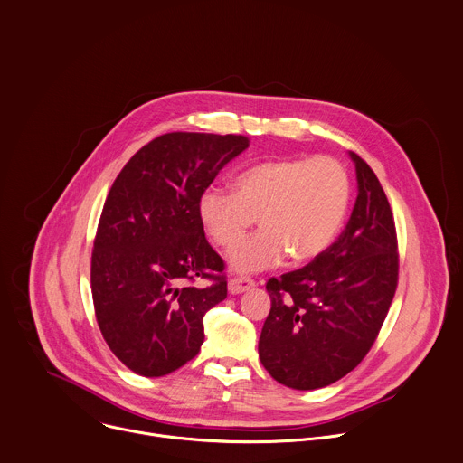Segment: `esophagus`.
<instances>
[{
	"label": "esophagus",
	"mask_w": 463,
	"mask_h": 463,
	"mask_svg": "<svg viewBox=\"0 0 463 463\" xmlns=\"http://www.w3.org/2000/svg\"><path fill=\"white\" fill-rule=\"evenodd\" d=\"M252 287H254V281L250 278H245V276H238V278L229 279V292L231 294H241V292H245Z\"/></svg>",
	"instance_id": "obj_1"
}]
</instances>
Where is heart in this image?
Returning <instances> with one entry per match:
<instances>
[{
	"label": "heart",
	"mask_w": 463,
	"mask_h": 463,
	"mask_svg": "<svg viewBox=\"0 0 463 463\" xmlns=\"http://www.w3.org/2000/svg\"><path fill=\"white\" fill-rule=\"evenodd\" d=\"M351 198L345 167L329 156L281 158L256 164L234 180V191L211 185L198 198V220L220 247L238 243L254 225L261 229L236 245L229 263L254 272L279 263L311 261L342 231Z\"/></svg>",
	"instance_id": "b5f03b06"
}]
</instances>
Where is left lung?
I'll return each mask as SVG.
<instances>
[{"mask_svg":"<svg viewBox=\"0 0 463 463\" xmlns=\"http://www.w3.org/2000/svg\"><path fill=\"white\" fill-rule=\"evenodd\" d=\"M358 196L338 240L309 265L270 278L258 354L298 391L331 385L373 347L398 285V241L387 196L354 152Z\"/></svg>","mask_w":463,"mask_h":463,"instance_id":"left-lung-1","label":"left lung"}]
</instances>
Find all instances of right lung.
<instances>
[{
  "mask_svg": "<svg viewBox=\"0 0 463 463\" xmlns=\"http://www.w3.org/2000/svg\"><path fill=\"white\" fill-rule=\"evenodd\" d=\"M249 146L245 136L169 132L114 180L94 240L90 285L99 331L132 373L165 376L203 344V317L227 298L223 260L198 220V198ZM209 277V288L185 286Z\"/></svg>",
  "mask_w": 463,
  "mask_h": 463,
  "instance_id": "add662e5",
  "label": "right lung"
}]
</instances>
